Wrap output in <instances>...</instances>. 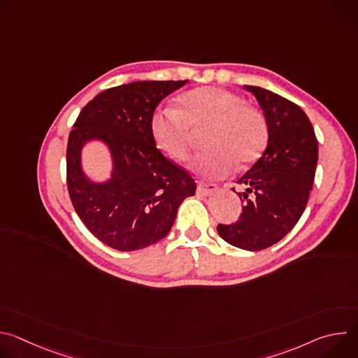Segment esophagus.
Returning a JSON list of instances; mask_svg holds the SVG:
<instances>
[{
	"instance_id": "1",
	"label": "esophagus",
	"mask_w": 358,
	"mask_h": 358,
	"mask_svg": "<svg viewBox=\"0 0 358 358\" xmlns=\"http://www.w3.org/2000/svg\"><path fill=\"white\" fill-rule=\"evenodd\" d=\"M218 191V185L217 184H211V182H203L199 181L198 182V192L202 195H210Z\"/></svg>"
}]
</instances>
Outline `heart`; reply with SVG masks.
Listing matches in <instances>:
<instances>
[{
    "mask_svg": "<svg viewBox=\"0 0 358 358\" xmlns=\"http://www.w3.org/2000/svg\"><path fill=\"white\" fill-rule=\"evenodd\" d=\"M211 127L208 150L199 152L192 170L208 178H222L236 163L257 162L268 143V124L261 112L245 106L241 96L221 87H198L178 97V109L160 108L150 119L151 136L166 155L177 162L189 156L194 130Z\"/></svg>",
    "mask_w": 358,
    "mask_h": 358,
    "instance_id": "b5f03b06",
    "label": "heart"
}]
</instances>
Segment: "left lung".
<instances>
[{"instance_id":"8db88e82","label":"left lung","mask_w":358,"mask_h":358,"mask_svg":"<svg viewBox=\"0 0 358 358\" xmlns=\"http://www.w3.org/2000/svg\"><path fill=\"white\" fill-rule=\"evenodd\" d=\"M243 87L261 105L269 138L262 157L236 181L242 188L241 217L217 229L236 248L261 250L279 242L300 220L315 181L319 147L309 117L296 103L259 86Z\"/></svg>"}]
</instances>
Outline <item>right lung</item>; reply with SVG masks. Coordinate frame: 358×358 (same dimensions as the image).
Masks as SVG:
<instances>
[{
  "mask_svg": "<svg viewBox=\"0 0 358 358\" xmlns=\"http://www.w3.org/2000/svg\"><path fill=\"white\" fill-rule=\"evenodd\" d=\"M188 80H140L94 96L79 113L66 148V182L85 227L117 250H137L163 239L181 202L195 194L192 176L167 159L151 136L150 119L160 101ZM108 144L110 180L97 185L81 171L80 151L89 139Z\"/></svg>",
  "mask_w": 358,
  "mask_h": 358,
  "instance_id": "obj_1",
  "label": "right lung"
}]
</instances>
